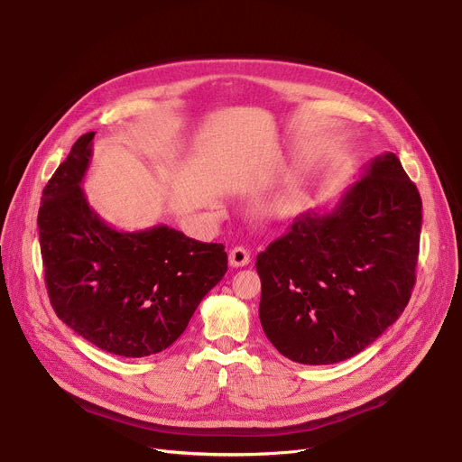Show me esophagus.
<instances>
[{"mask_svg": "<svg viewBox=\"0 0 462 462\" xmlns=\"http://www.w3.org/2000/svg\"><path fill=\"white\" fill-rule=\"evenodd\" d=\"M228 260H230L232 267H245L251 262V253L245 247H234L228 254Z\"/></svg>", "mask_w": 462, "mask_h": 462, "instance_id": "34e87169", "label": "esophagus"}]
</instances>
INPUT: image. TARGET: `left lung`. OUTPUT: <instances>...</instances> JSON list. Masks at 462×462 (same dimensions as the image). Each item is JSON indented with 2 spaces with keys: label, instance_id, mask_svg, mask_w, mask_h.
<instances>
[{
  "label": "left lung",
  "instance_id": "1",
  "mask_svg": "<svg viewBox=\"0 0 462 462\" xmlns=\"http://www.w3.org/2000/svg\"><path fill=\"white\" fill-rule=\"evenodd\" d=\"M420 230V193L386 152L364 167L330 213H300L258 254L267 340L310 365L364 351L405 310Z\"/></svg>",
  "mask_w": 462,
  "mask_h": 462
}]
</instances>
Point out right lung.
<instances>
[{
  "label": "right lung",
  "mask_w": 462,
  "mask_h": 462,
  "mask_svg": "<svg viewBox=\"0 0 462 462\" xmlns=\"http://www.w3.org/2000/svg\"><path fill=\"white\" fill-rule=\"evenodd\" d=\"M95 132L81 135L42 191L39 239L57 318L102 351L143 358L172 346L228 269L223 243L165 225L118 232L81 189Z\"/></svg>",
  "instance_id": "right-lung-1"
}]
</instances>
